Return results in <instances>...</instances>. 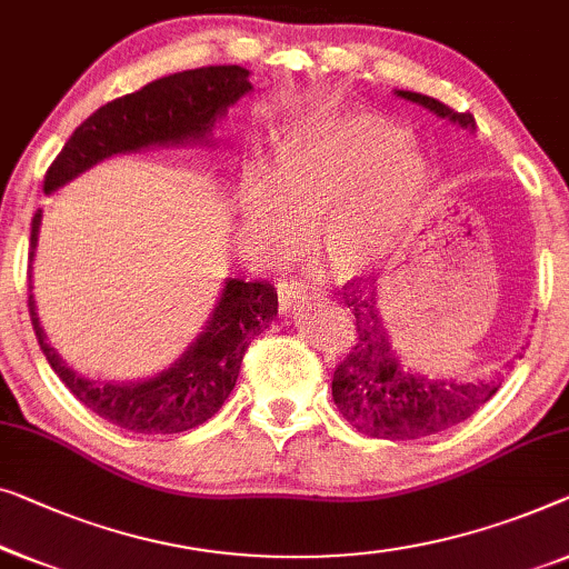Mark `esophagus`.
Listing matches in <instances>:
<instances>
[{"label":"esophagus","instance_id":"esophagus-1","mask_svg":"<svg viewBox=\"0 0 569 569\" xmlns=\"http://www.w3.org/2000/svg\"><path fill=\"white\" fill-rule=\"evenodd\" d=\"M277 298H279V310L282 312L292 310L295 305L305 300V284L298 282V279H279Z\"/></svg>","mask_w":569,"mask_h":569}]
</instances>
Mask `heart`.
Instances as JSON below:
<instances>
[{"label": "heart", "instance_id": "obj_1", "mask_svg": "<svg viewBox=\"0 0 569 569\" xmlns=\"http://www.w3.org/2000/svg\"><path fill=\"white\" fill-rule=\"evenodd\" d=\"M271 187L249 179L238 194L243 228L269 253H292L312 233L336 274H353L406 233L431 169L398 122L331 110L279 141Z\"/></svg>", "mask_w": 569, "mask_h": 569}]
</instances>
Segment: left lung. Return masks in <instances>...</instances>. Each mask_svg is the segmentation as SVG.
I'll list each match as a JSON object with an SVG mask.
<instances>
[{
  "label": "left lung",
  "instance_id": "8db88e82",
  "mask_svg": "<svg viewBox=\"0 0 569 569\" xmlns=\"http://www.w3.org/2000/svg\"><path fill=\"white\" fill-rule=\"evenodd\" d=\"M398 94L402 100L428 107L439 118L455 120L462 128H475L472 114L455 112L433 97L416 92ZM341 295L353 316L357 339L343 353L341 365H336L331 390L341 416L357 431L390 441L423 439L467 421L498 392L500 377L477 382H433L402 372L382 331L372 282L367 284L365 277H353L341 287Z\"/></svg>",
  "mask_w": 569,
  "mask_h": 569
}]
</instances>
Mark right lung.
Returning <instances> with one entry per match:
<instances>
[{
  "instance_id": "obj_1",
  "label": "right lung",
  "mask_w": 569,
  "mask_h": 569,
  "mask_svg": "<svg viewBox=\"0 0 569 569\" xmlns=\"http://www.w3.org/2000/svg\"><path fill=\"white\" fill-rule=\"evenodd\" d=\"M249 89V71L241 66H204V69L161 77L133 94L118 97L73 130L61 153L48 167L43 189L51 192L112 153L204 138L218 114L226 112V107ZM38 228L40 210L32 216L28 269L32 267ZM30 292L28 271L32 331L59 380L92 413L136 433H179L216 416L236 387L243 353L253 336L264 331L277 316L274 287L261 279L253 282L228 279L210 323L174 367L146 382L100 385L71 372L59 353L46 343Z\"/></svg>"
}]
</instances>
